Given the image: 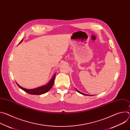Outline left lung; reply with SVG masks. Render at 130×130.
Returning a JSON list of instances; mask_svg holds the SVG:
<instances>
[{"label":"left lung","instance_id":"1","mask_svg":"<svg viewBox=\"0 0 130 130\" xmlns=\"http://www.w3.org/2000/svg\"><path fill=\"white\" fill-rule=\"evenodd\" d=\"M76 90H77V91L78 92H79L80 94H82V95H85V96H90V95H87V94H83V93H82V92H80V91H79L78 89H76ZM91 96H93V95H91Z\"/></svg>","mask_w":130,"mask_h":130}]
</instances>
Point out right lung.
<instances>
[{"mask_svg": "<svg viewBox=\"0 0 130 130\" xmlns=\"http://www.w3.org/2000/svg\"><path fill=\"white\" fill-rule=\"evenodd\" d=\"M22 41H23V40L20 42V43L19 44L21 43L22 42ZM55 75H56V74H55V75L53 76L52 78L49 82V83L48 84H47L46 85H43L42 86H41V87H39L38 88H34V89H29L24 88L23 87H22L21 86H20L16 82V83L18 87L29 94L36 95H42V94H44L46 93V92H48L51 89V88L52 87L53 83H54V78L55 77Z\"/></svg>", "mask_w": 130, "mask_h": 130, "instance_id": "right-lung-1", "label": "right lung"}]
</instances>
